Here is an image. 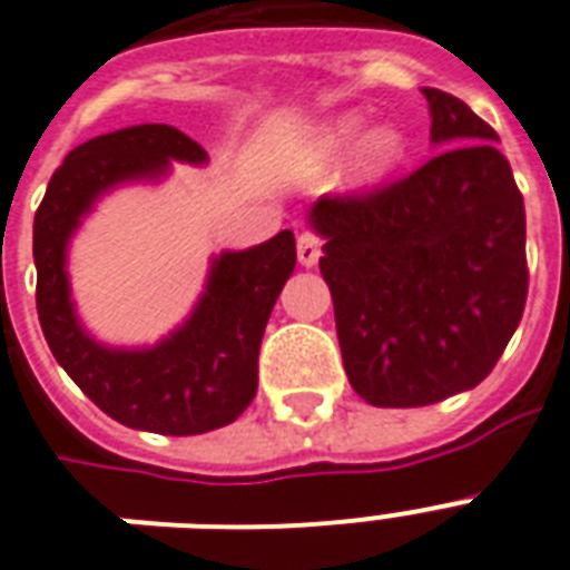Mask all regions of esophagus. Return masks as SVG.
Segmentation results:
<instances>
[{
    "mask_svg": "<svg viewBox=\"0 0 570 570\" xmlns=\"http://www.w3.org/2000/svg\"><path fill=\"white\" fill-rule=\"evenodd\" d=\"M297 258L299 264H306V267L317 264V258H321V238H317L314 232H299Z\"/></svg>",
    "mask_w": 570,
    "mask_h": 570,
    "instance_id": "34e87169",
    "label": "esophagus"
}]
</instances>
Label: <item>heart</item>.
<instances>
[{
  "label": "heart",
  "mask_w": 570,
  "mask_h": 570,
  "mask_svg": "<svg viewBox=\"0 0 570 570\" xmlns=\"http://www.w3.org/2000/svg\"><path fill=\"white\" fill-rule=\"evenodd\" d=\"M364 126H367V120L362 114H347V117L326 126L321 131V138L314 140V161L332 164L347 156L350 149L356 147L357 138L364 134ZM403 158H406V135L397 126H376V129L367 131L363 144L356 149V170L362 179H382Z\"/></svg>",
  "instance_id": "heart-1"
}]
</instances>
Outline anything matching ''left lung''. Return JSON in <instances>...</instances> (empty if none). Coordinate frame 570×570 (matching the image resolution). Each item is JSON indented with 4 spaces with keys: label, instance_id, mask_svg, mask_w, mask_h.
Segmentation results:
<instances>
[{
    "label": "left lung",
    "instance_id": "8db88e82",
    "mask_svg": "<svg viewBox=\"0 0 570 570\" xmlns=\"http://www.w3.org/2000/svg\"><path fill=\"white\" fill-rule=\"evenodd\" d=\"M432 144L403 179L314 203L321 273L350 385L412 409L480 385L527 303V217L498 131L462 99L423 88Z\"/></svg>",
    "mask_w": 570,
    "mask_h": 570
}]
</instances>
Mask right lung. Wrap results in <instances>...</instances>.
<instances>
[{"label":"right lung","mask_w":570,"mask_h":570,"mask_svg":"<svg viewBox=\"0 0 570 570\" xmlns=\"http://www.w3.org/2000/svg\"><path fill=\"white\" fill-rule=\"evenodd\" d=\"M176 161H206L185 131L144 122L99 135L63 158L35 214L38 317L52 356L105 414L131 430L199 435L238 417L258 389V347L282 285L297 264L285 229L262 247L223 253L188 323L158 347L108 350L81 330L63 271L67 240L102 190L156 179Z\"/></svg>","instance_id":"obj_1"}]
</instances>
